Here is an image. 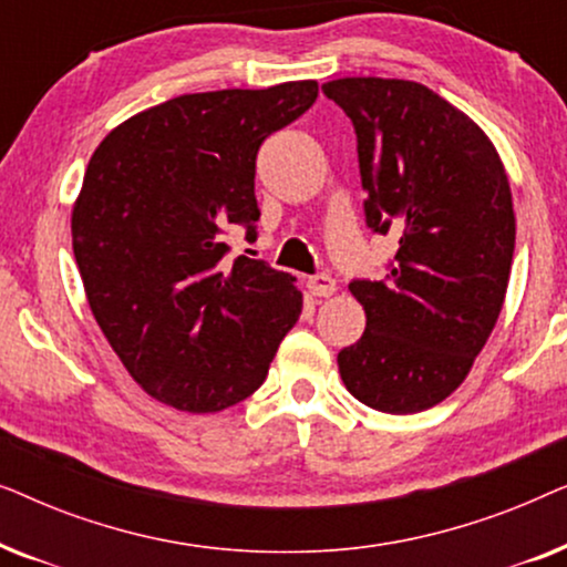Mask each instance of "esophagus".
Listing matches in <instances>:
<instances>
[{"label": "esophagus", "mask_w": 567, "mask_h": 567, "mask_svg": "<svg viewBox=\"0 0 567 567\" xmlns=\"http://www.w3.org/2000/svg\"><path fill=\"white\" fill-rule=\"evenodd\" d=\"M307 289L312 291L315 297H330V293H336L338 284H336V278L328 274H317V276L307 278Z\"/></svg>", "instance_id": "esophagus-1"}]
</instances>
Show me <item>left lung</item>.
<instances>
[{
  "label": "left lung",
  "instance_id": "1",
  "mask_svg": "<svg viewBox=\"0 0 567 567\" xmlns=\"http://www.w3.org/2000/svg\"><path fill=\"white\" fill-rule=\"evenodd\" d=\"M355 131L363 216L400 247L382 281L353 278L367 330L338 353L363 405L392 415L446 400L498 320L516 243L506 169L483 131L408 80L322 84Z\"/></svg>",
  "mask_w": 567,
  "mask_h": 567
}]
</instances>
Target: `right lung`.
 <instances>
[{"label":"right lung","mask_w":567,"mask_h":567,"mask_svg":"<svg viewBox=\"0 0 567 567\" xmlns=\"http://www.w3.org/2000/svg\"><path fill=\"white\" fill-rule=\"evenodd\" d=\"M317 100V82L181 95L134 115L92 154L72 247L92 315L128 374L188 413L266 382L301 315L293 278L227 260V229L258 237L255 159Z\"/></svg>","instance_id":"obj_1"}]
</instances>
